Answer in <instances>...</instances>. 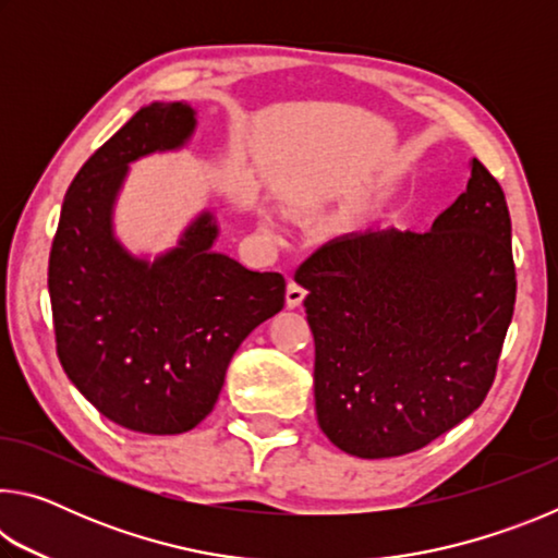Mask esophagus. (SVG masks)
Returning a JSON list of instances; mask_svg holds the SVG:
<instances>
[{"instance_id":"34e87169","label":"esophagus","mask_w":558,"mask_h":558,"mask_svg":"<svg viewBox=\"0 0 558 558\" xmlns=\"http://www.w3.org/2000/svg\"><path fill=\"white\" fill-rule=\"evenodd\" d=\"M302 300H305V290H302L298 282H288V290H286V305L290 310H295L302 305Z\"/></svg>"}]
</instances>
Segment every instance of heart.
Segmentation results:
<instances>
[{
    "instance_id": "1",
    "label": "heart",
    "mask_w": 558,
    "mask_h": 558,
    "mask_svg": "<svg viewBox=\"0 0 558 558\" xmlns=\"http://www.w3.org/2000/svg\"><path fill=\"white\" fill-rule=\"evenodd\" d=\"M266 226H268V229H276V226H278L276 214H266Z\"/></svg>"
}]
</instances>
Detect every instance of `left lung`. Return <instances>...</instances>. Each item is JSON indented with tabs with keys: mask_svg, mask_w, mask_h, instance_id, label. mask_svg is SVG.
Here are the masks:
<instances>
[{
	"mask_svg": "<svg viewBox=\"0 0 558 558\" xmlns=\"http://www.w3.org/2000/svg\"><path fill=\"white\" fill-rule=\"evenodd\" d=\"M315 337V411L349 456L413 452L493 386L517 278L505 192L470 159L468 189L428 233L369 229L302 263Z\"/></svg>",
	"mask_w": 558,
	"mask_h": 558,
	"instance_id": "8db88e82",
	"label": "left lung"
}]
</instances>
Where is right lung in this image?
Instances as JSON below:
<instances>
[{"label": "right lung", "mask_w": 558, "mask_h": 558, "mask_svg": "<svg viewBox=\"0 0 558 558\" xmlns=\"http://www.w3.org/2000/svg\"><path fill=\"white\" fill-rule=\"evenodd\" d=\"M186 100L140 108L65 192L49 258L56 349L65 376L122 428L186 433L211 413L235 349L286 305V278L214 251L219 219L202 209L155 256L116 233L130 167L192 143Z\"/></svg>", "instance_id": "1"}]
</instances>
